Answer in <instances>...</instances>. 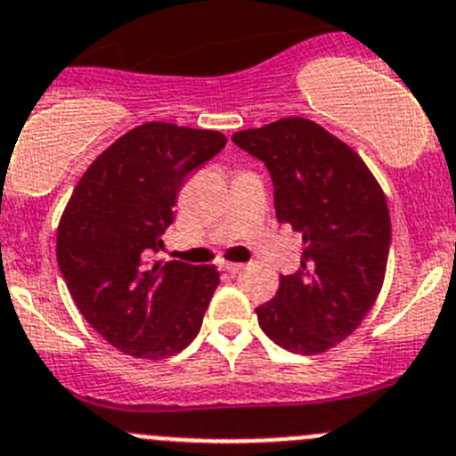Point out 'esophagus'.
Instances as JSON below:
<instances>
[{
	"instance_id": "esophagus-1",
	"label": "esophagus",
	"mask_w": 456,
	"mask_h": 456,
	"mask_svg": "<svg viewBox=\"0 0 456 456\" xmlns=\"http://www.w3.org/2000/svg\"><path fill=\"white\" fill-rule=\"evenodd\" d=\"M220 267H223L224 272H229V274H238V272L245 270V265H242V263H223Z\"/></svg>"
}]
</instances>
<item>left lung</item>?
Instances as JSON below:
<instances>
[{
	"instance_id": "8db88e82",
	"label": "left lung",
	"mask_w": 456,
	"mask_h": 456,
	"mask_svg": "<svg viewBox=\"0 0 456 456\" xmlns=\"http://www.w3.org/2000/svg\"><path fill=\"white\" fill-rule=\"evenodd\" d=\"M232 142L267 166L276 220L304 240L301 267L258 305V324L290 353L329 351L380 295L391 242L385 193L355 151L308 118H279Z\"/></svg>"
}]
</instances>
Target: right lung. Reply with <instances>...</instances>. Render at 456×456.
Masks as SVG:
<instances>
[{"mask_svg": "<svg viewBox=\"0 0 456 456\" xmlns=\"http://www.w3.org/2000/svg\"><path fill=\"white\" fill-rule=\"evenodd\" d=\"M224 143L223 132L143 123L92 161L62 211L55 256L71 299L126 355L170 357L200 333L216 265L148 258L164 245L186 175Z\"/></svg>", "mask_w": 456, "mask_h": 456, "instance_id": "1", "label": "right lung"}]
</instances>
